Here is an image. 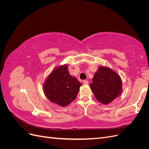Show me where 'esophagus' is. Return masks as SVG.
<instances>
[{
    "mask_svg": "<svg viewBox=\"0 0 149 149\" xmlns=\"http://www.w3.org/2000/svg\"><path fill=\"white\" fill-rule=\"evenodd\" d=\"M88 81H87V80H84V81H83V84H88Z\"/></svg>",
    "mask_w": 149,
    "mask_h": 149,
    "instance_id": "esophagus-1",
    "label": "esophagus"
}]
</instances>
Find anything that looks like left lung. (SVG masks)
<instances>
[{
    "label": "left lung",
    "instance_id": "left-lung-1",
    "mask_svg": "<svg viewBox=\"0 0 149 149\" xmlns=\"http://www.w3.org/2000/svg\"><path fill=\"white\" fill-rule=\"evenodd\" d=\"M89 86L96 100L104 105L112 102L123 91V83L119 74L104 66L98 67Z\"/></svg>",
    "mask_w": 149,
    "mask_h": 149
}]
</instances>
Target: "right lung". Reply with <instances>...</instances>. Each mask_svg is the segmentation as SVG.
<instances>
[{"mask_svg":"<svg viewBox=\"0 0 149 149\" xmlns=\"http://www.w3.org/2000/svg\"><path fill=\"white\" fill-rule=\"evenodd\" d=\"M67 65L58 66L43 84L45 95L52 102L61 107L67 106L75 100L82 85L70 74Z\"/></svg>","mask_w":149,"mask_h":149,"instance_id":"obj_1","label":"right lung"}]
</instances>
